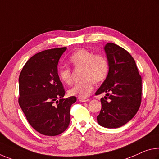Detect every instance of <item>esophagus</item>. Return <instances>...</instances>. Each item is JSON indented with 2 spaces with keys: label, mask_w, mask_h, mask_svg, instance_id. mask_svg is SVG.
I'll return each instance as SVG.
<instances>
[{
  "label": "esophagus",
  "mask_w": 159,
  "mask_h": 159,
  "mask_svg": "<svg viewBox=\"0 0 159 159\" xmlns=\"http://www.w3.org/2000/svg\"><path fill=\"white\" fill-rule=\"evenodd\" d=\"M79 101L83 102H88V101H89V100H90L89 98H79Z\"/></svg>",
  "instance_id": "1"
}]
</instances>
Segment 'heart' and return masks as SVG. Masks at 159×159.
<instances>
[{
  "label": "heart",
  "mask_w": 159,
  "mask_h": 159,
  "mask_svg": "<svg viewBox=\"0 0 159 159\" xmlns=\"http://www.w3.org/2000/svg\"><path fill=\"white\" fill-rule=\"evenodd\" d=\"M69 61L75 69H80L81 81L75 84L69 90L71 96L86 98L90 94L94 86V81L102 82L109 73V62L102 54H94L85 49H80L70 55ZM59 79L64 84L70 85L73 83L71 70L68 67H61L58 70Z\"/></svg>",
  "instance_id": "b5f03b06"
}]
</instances>
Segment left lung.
I'll list each match as a JSON object with an SVG mask.
<instances>
[{"label": "left lung", "mask_w": 159, "mask_h": 159, "mask_svg": "<svg viewBox=\"0 0 159 159\" xmlns=\"http://www.w3.org/2000/svg\"><path fill=\"white\" fill-rule=\"evenodd\" d=\"M105 51L109 73L95 95L105 93L108 97L100 99L102 108L97 120L102 127L118 128L132 120L140 107L142 77L134 58L127 50L110 42Z\"/></svg>", "instance_id": "8db88e82"}]
</instances>
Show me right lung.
Segmentation results:
<instances>
[{"mask_svg": "<svg viewBox=\"0 0 159 159\" xmlns=\"http://www.w3.org/2000/svg\"><path fill=\"white\" fill-rule=\"evenodd\" d=\"M66 47L55 48L32 57L19 76L18 102L30 125L40 134L57 136L69 127L70 109L76 97L62 98L65 90L57 65Z\"/></svg>", "mask_w": 159, "mask_h": 159, "instance_id": "add662e5", "label": "right lung"}]
</instances>
